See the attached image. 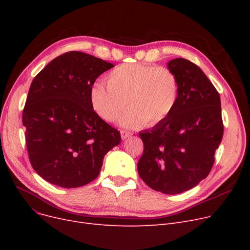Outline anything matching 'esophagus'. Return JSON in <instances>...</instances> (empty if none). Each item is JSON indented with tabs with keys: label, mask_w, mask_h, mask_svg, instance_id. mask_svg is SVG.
Here are the masks:
<instances>
[{
	"label": "esophagus",
	"mask_w": 250,
	"mask_h": 250,
	"mask_svg": "<svg viewBox=\"0 0 250 250\" xmlns=\"http://www.w3.org/2000/svg\"><path fill=\"white\" fill-rule=\"evenodd\" d=\"M121 135H122V138L123 140H125V139H128L129 137H132V133L128 132V130H125V129H121Z\"/></svg>",
	"instance_id": "obj_1"
}]
</instances>
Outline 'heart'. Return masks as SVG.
<instances>
[{"mask_svg":"<svg viewBox=\"0 0 250 250\" xmlns=\"http://www.w3.org/2000/svg\"><path fill=\"white\" fill-rule=\"evenodd\" d=\"M107 85L96 82L90 89L92 108L102 120L128 128L155 126L171 114L179 95L176 74L165 65L123 63L107 75Z\"/></svg>","mask_w":250,"mask_h":250,"instance_id":"b5f03b06","label":"heart"}]
</instances>
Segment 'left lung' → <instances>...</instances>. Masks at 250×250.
Wrapping results in <instances>:
<instances>
[{
    "mask_svg": "<svg viewBox=\"0 0 250 250\" xmlns=\"http://www.w3.org/2000/svg\"><path fill=\"white\" fill-rule=\"evenodd\" d=\"M168 68L178 78V100L166 120L140 133L144 151L138 172L154 190L176 194L208 175L224 125L220 95L201 68L182 58L170 61Z\"/></svg>",
    "mask_w": 250,
    "mask_h": 250,
    "instance_id": "1",
    "label": "left lung"
}]
</instances>
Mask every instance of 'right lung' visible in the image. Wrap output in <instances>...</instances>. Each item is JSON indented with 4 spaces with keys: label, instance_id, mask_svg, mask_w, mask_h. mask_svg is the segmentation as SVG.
<instances>
[{
    "label": "right lung",
    "instance_id": "1",
    "mask_svg": "<svg viewBox=\"0 0 250 250\" xmlns=\"http://www.w3.org/2000/svg\"><path fill=\"white\" fill-rule=\"evenodd\" d=\"M114 65L81 51L52 60L33 79L22 114L30 163L44 180L80 188L94 180L118 130L92 108L90 89Z\"/></svg>",
    "mask_w": 250,
    "mask_h": 250
}]
</instances>
